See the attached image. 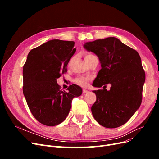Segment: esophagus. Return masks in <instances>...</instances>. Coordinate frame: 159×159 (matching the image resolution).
Segmentation results:
<instances>
[{"label":"esophagus","mask_w":159,"mask_h":159,"mask_svg":"<svg viewBox=\"0 0 159 159\" xmlns=\"http://www.w3.org/2000/svg\"><path fill=\"white\" fill-rule=\"evenodd\" d=\"M82 92H83V93H88V90H86V89H83L82 90Z\"/></svg>","instance_id":"34e87169"}]
</instances>
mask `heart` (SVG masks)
I'll return each mask as SVG.
<instances>
[{"instance_id":"b5f03b06","label":"heart","mask_w":159,"mask_h":159,"mask_svg":"<svg viewBox=\"0 0 159 159\" xmlns=\"http://www.w3.org/2000/svg\"><path fill=\"white\" fill-rule=\"evenodd\" d=\"M93 54H90V53H87L85 55V58H87V57L92 56ZM89 78H85V77H78V78H77L75 80V83L76 84H78L80 86H83V87H85V86H87L88 85L89 83Z\"/></svg>"}]
</instances>
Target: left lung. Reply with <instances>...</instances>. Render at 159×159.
<instances>
[{"mask_svg":"<svg viewBox=\"0 0 159 159\" xmlns=\"http://www.w3.org/2000/svg\"><path fill=\"white\" fill-rule=\"evenodd\" d=\"M84 48L98 56L102 66L93 85H104L102 89L93 91L96 95L91 107L93 116L106 128L121 126L142 102L145 72L141 57L135 50L114 37L87 42ZM108 83L112 85L109 91L105 89Z\"/></svg>","mask_w":159,"mask_h":159,"instance_id":"obj_1","label":"left lung"}]
</instances>
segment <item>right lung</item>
<instances>
[{
  "instance_id": "1",
  "label": "right lung",
  "mask_w": 159,
  "mask_h": 159,
  "mask_svg": "<svg viewBox=\"0 0 159 159\" xmlns=\"http://www.w3.org/2000/svg\"><path fill=\"white\" fill-rule=\"evenodd\" d=\"M75 42L52 40L30 50L23 66V93L31 113L38 122L55 126L70 112L72 99L82 93L72 84L62 90L56 79L67 72L76 49Z\"/></svg>"
}]
</instances>
